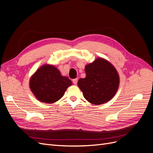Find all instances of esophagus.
<instances>
[{"instance_id":"obj_1","label":"esophagus","mask_w":153,"mask_h":153,"mask_svg":"<svg viewBox=\"0 0 153 153\" xmlns=\"http://www.w3.org/2000/svg\"><path fill=\"white\" fill-rule=\"evenodd\" d=\"M77 82H78V78H75V79H73V83L75 85H76L77 84Z\"/></svg>"}]
</instances>
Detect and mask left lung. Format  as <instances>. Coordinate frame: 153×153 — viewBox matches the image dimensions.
<instances>
[{
	"label": "left lung",
	"mask_w": 153,
	"mask_h": 153,
	"mask_svg": "<svg viewBox=\"0 0 153 153\" xmlns=\"http://www.w3.org/2000/svg\"><path fill=\"white\" fill-rule=\"evenodd\" d=\"M86 76L80 78L78 85L84 97L93 105L108 102L116 93L119 76L112 64L103 58L96 59L85 68Z\"/></svg>",
	"instance_id": "obj_1"
}]
</instances>
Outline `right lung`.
<instances>
[{
    "label": "right lung",
    "instance_id": "obj_1",
    "mask_svg": "<svg viewBox=\"0 0 153 153\" xmlns=\"http://www.w3.org/2000/svg\"><path fill=\"white\" fill-rule=\"evenodd\" d=\"M72 82L63 76L53 65L45 64L40 67L30 79L29 86L32 93L41 102L53 103L64 96Z\"/></svg>",
    "mask_w": 153,
    "mask_h": 153
}]
</instances>
